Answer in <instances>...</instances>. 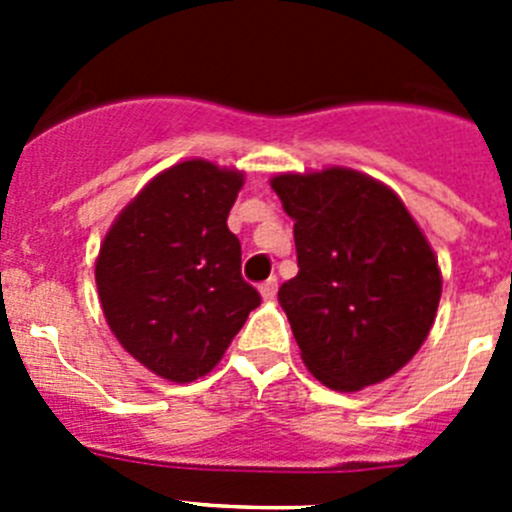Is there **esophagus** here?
Segmentation results:
<instances>
[{
	"label": "esophagus",
	"instance_id": "obj_1",
	"mask_svg": "<svg viewBox=\"0 0 512 512\" xmlns=\"http://www.w3.org/2000/svg\"><path fill=\"white\" fill-rule=\"evenodd\" d=\"M277 287H279L277 279L269 277V279H266V282L259 287L261 297H264V300H274V297H277Z\"/></svg>",
	"mask_w": 512,
	"mask_h": 512
}]
</instances>
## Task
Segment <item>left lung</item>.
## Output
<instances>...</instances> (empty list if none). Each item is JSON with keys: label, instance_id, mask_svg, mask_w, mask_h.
<instances>
[{"label": "left lung", "instance_id": "1", "mask_svg": "<svg viewBox=\"0 0 512 512\" xmlns=\"http://www.w3.org/2000/svg\"><path fill=\"white\" fill-rule=\"evenodd\" d=\"M295 220L297 271L279 287L307 372L359 392L408 364L436 320L441 269L405 202L343 166L271 176Z\"/></svg>", "mask_w": 512, "mask_h": 512}]
</instances>
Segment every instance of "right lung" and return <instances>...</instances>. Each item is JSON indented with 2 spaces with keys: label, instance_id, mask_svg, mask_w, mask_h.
<instances>
[{
  "label": "right lung",
  "instance_id": "1",
  "mask_svg": "<svg viewBox=\"0 0 512 512\" xmlns=\"http://www.w3.org/2000/svg\"><path fill=\"white\" fill-rule=\"evenodd\" d=\"M243 182V171L205 158L179 161L122 207L99 246L104 320L156 377L187 384L210 374L261 305L228 230Z\"/></svg>",
  "mask_w": 512,
  "mask_h": 512
}]
</instances>
